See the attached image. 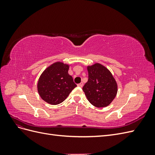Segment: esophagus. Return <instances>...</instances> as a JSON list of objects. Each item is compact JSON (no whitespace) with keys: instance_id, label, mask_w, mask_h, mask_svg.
<instances>
[{"instance_id":"1","label":"esophagus","mask_w":155,"mask_h":155,"mask_svg":"<svg viewBox=\"0 0 155 155\" xmlns=\"http://www.w3.org/2000/svg\"><path fill=\"white\" fill-rule=\"evenodd\" d=\"M78 87H83V83H79V84H78Z\"/></svg>"}]
</instances>
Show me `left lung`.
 Segmentation results:
<instances>
[{
    "instance_id": "1",
    "label": "left lung",
    "mask_w": 155,
    "mask_h": 155,
    "mask_svg": "<svg viewBox=\"0 0 155 155\" xmlns=\"http://www.w3.org/2000/svg\"><path fill=\"white\" fill-rule=\"evenodd\" d=\"M88 79L83 91L88 101L96 107L109 105L118 92V85L110 70L96 63L87 67Z\"/></svg>"
}]
</instances>
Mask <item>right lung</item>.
I'll list each match as a JSON object with an SVG mask.
<instances>
[{
    "label": "right lung",
    "mask_w": 155,
    "mask_h": 155,
    "mask_svg": "<svg viewBox=\"0 0 155 155\" xmlns=\"http://www.w3.org/2000/svg\"><path fill=\"white\" fill-rule=\"evenodd\" d=\"M70 64L55 62L46 68L37 83V91L41 97L50 105H58L66 100L77 85L68 74Z\"/></svg>",
    "instance_id": "add662e5"
}]
</instances>
